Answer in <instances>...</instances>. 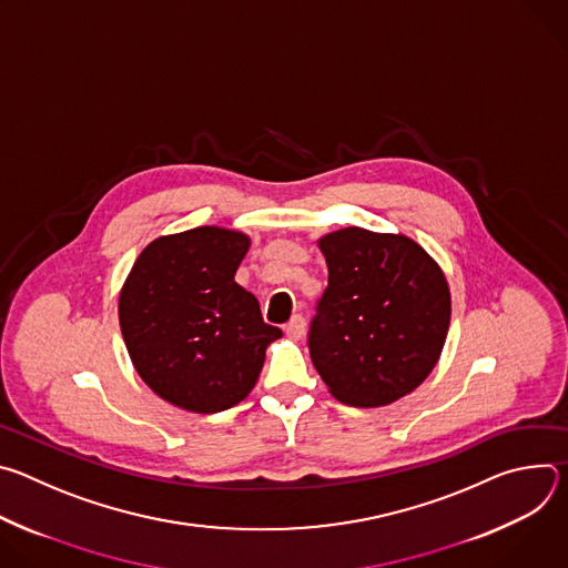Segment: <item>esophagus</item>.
<instances>
[{"mask_svg": "<svg viewBox=\"0 0 568 568\" xmlns=\"http://www.w3.org/2000/svg\"><path fill=\"white\" fill-rule=\"evenodd\" d=\"M303 333H305V318H303L301 314H296V316L287 323V326H285V335H287L290 339H301Z\"/></svg>", "mask_w": 568, "mask_h": 568, "instance_id": "34e87169", "label": "esophagus"}]
</instances>
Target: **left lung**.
Instances as JSON below:
<instances>
[{
  "mask_svg": "<svg viewBox=\"0 0 568 568\" xmlns=\"http://www.w3.org/2000/svg\"><path fill=\"white\" fill-rule=\"evenodd\" d=\"M328 287L307 346L328 390L353 407H386L434 371L452 318L440 265L402 233L346 226L318 237Z\"/></svg>",
  "mask_w": 568,
  "mask_h": 568,
  "instance_id": "1",
  "label": "left lung"
}]
</instances>
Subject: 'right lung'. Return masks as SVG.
Returning a JSON list of instances; mask_svg holds the SVG:
<instances>
[{"label":"right lung","mask_w":568,"mask_h":568,"mask_svg":"<svg viewBox=\"0 0 568 568\" xmlns=\"http://www.w3.org/2000/svg\"><path fill=\"white\" fill-rule=\"evenodd\" d=\"M252 237L224 226L161 235L134 261L119 323L139 377L175 407L217 414L245 399L283 337L233 276Z\"/></svg>","instance_id":"add662e5"}]
</instances>
